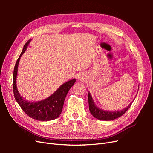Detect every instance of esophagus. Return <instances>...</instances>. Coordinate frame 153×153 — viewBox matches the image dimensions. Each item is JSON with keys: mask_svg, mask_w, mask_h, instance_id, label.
Segmentation results:
<instances>
[{"mask_svg": "<svg viewBox=\"0 0 153 153\" xmlns=\"http://www.w3.org/2000/svg\"><path fill=\"white\" fill-rule=\"evenodd\" d=\"M79 78H80V77H79Z\"/></svg>", "mask_w": 153, "mask_h": 153, "instance_id": "esophagus-1", "label": "esophagus"}]
</instances>
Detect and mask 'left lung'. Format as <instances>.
I'll return each mask as SVG.
<instances>
[{
  "instance_id": "1",
  "label": "left lung",
  "mask_w": 153,
  "mask_h": 153,
  "mask_svg": "<svg viewBox=\"0 0 153 153\" xmlns=\"http://www.w3.org/2000/svg\"><path fill=\"white\" fill-rule=\"evenodd\" d=\"M88 101H89V108L91 114L95 118L100 120H103V121H112L114 119L121 117L129 109L132 103L131 102L126 108L122 110L110 112V111L103 110L97 107L94 103V101L92 100L90 92L88 93Z\"/></svg>"
}]
</instances>
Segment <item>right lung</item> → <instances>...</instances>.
<instances>
[{
  "mask_svg": "<svg viewBox=\"0 0 153 153\" xmlns=\"http://www.w3.org/2000/svg\"><path fill=\"white\" fill-rule=\"evenodd\" d=\"M31 39L25 44L20 55L15 64L13 71V89L16 102L20 105L24 112L30 117L41 121H47L57 118L61 115L64 100L70 88L74 85L76 81L73 79L63 84L54 93L48 98L39 101H29L24 99L18 92L16 87V76L18 66L20 57L26 50Z\"/></svg>",
  "mask_w": 153,
  "mask_h": 153,
  "instance_id": "right-lung-1",
  "label": "right lung"
}]
</instances>
